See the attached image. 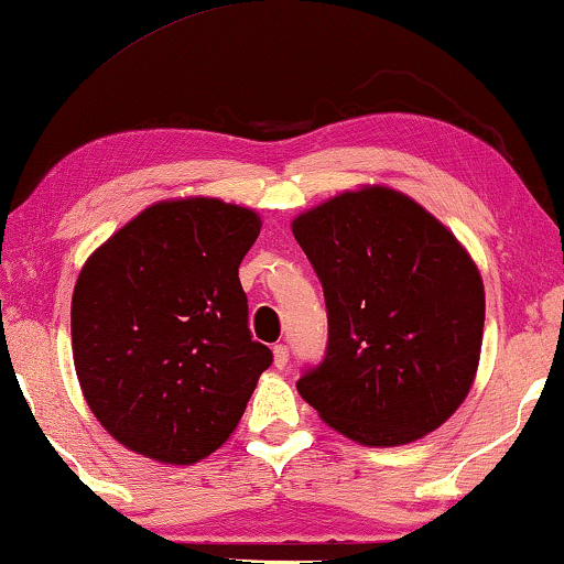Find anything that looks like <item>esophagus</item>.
<instances>
[{"label": "esophagus", "mask_w": 564, "mask_h": 564, "mask_svg": "<svg viewBox=\"0 0 564 564\" xmlns=\"http://www.w3.org/2000/svg\"><path fill=\"white\" fill-rule=\"evenodd\" d=\"M288 361H290V349L284 344H276L274 346V367L284 369L288 367Z\"/></svg>", "instance_id": "obj_1"}]
</instances>
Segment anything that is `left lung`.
Masks as SVG:
<instances>
[{"mask_svg": "<svg viewBox=\"0 0 564 564\" xmlns=\"http://www.w3.org/2000/svg\"><path fill=\"white\" fill-rule=\"evenodd\" d=\"M323 284L328 341L297 392L367 446L442 426L480 359L485 292L457 238L384 187L338 195L292 223Z\"/></svg>", "mask_w": 564, "mask_h": 564, "instance_id": "left-lung-1", "label": "left lung"}]
</instances>
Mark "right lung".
Wrapping results in <instances>:
<instances>
[{"label": "right lung", "mask_w": 564, "mask_h": 564, "mask_svg": "<svg viewBox=\"0 0 564 564\" xmlns=\"http://www.w3.org/2000/svg\"><path fill=\"white\" fill-rule=\"evenodd\" d=\"M257 213L192 197L143 210L84 264L72 346L84 398L128 449L192 465L241 421L272 365L253 341L238 267Z\"/></svg>", "instance_id": "add662e5"}]
</instances>
